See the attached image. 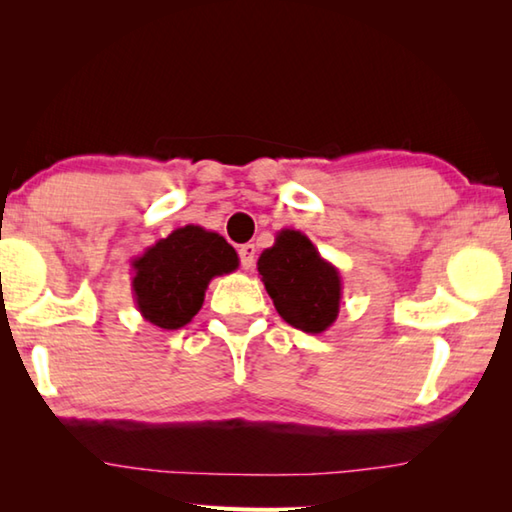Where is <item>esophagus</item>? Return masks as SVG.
Returning <instances> with one entry per match:
<instances>
[{
  "label": "esophagus",
  "mask_w": 512,
  "mask_h": 512,
  "mask_svg": "<svg viewBox=\"0 0 512 512\" xmlns=\"http://www.w3.org/2000/svg\"><path fill=\"white\" fill-rule=\"evenodd\" d=\"M255 257H257V248H255V244H244V246L239 248L241 266H244L246 271H253V266H255Z\"/></svg>",
  "instance_id": "34e87169"
}]
</instances>
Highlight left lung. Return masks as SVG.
Returning a JSON list of instances; mask_svg holds the SVG:
<instances>
[{"instance_id":"8db88e82","label":"left lung","mask_w":512,"mask_h":512,"mask_svg":"<svg viewBox=\"0 0 512 512\" xmlns=\"http://www.w3.org/2000/svg\"><path fill=\"white\" fill-rule=\"evenodd\" d=\"M257 271L273 305L291 327L323 334L341 309L343 282L332 262L300 230L284 228L257 259Z\"/></svg>"}]
</instances>
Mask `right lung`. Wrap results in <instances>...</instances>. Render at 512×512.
I'll return each instance as SVG.
<instances>
[{
    "label": "right lung",
    "instance_id": "1",
    "mask_svg": "<svg viewBox=\"0 0 512 512\" xmlns=\"http://www.w3.org/2000/svg\"><path fill=\"white\" fill-rule=\"evenodd\" d=\"M133 298L144 320L180 329L203 307L207 284L239 268V255L219 232L176 228L133 259Z\"/></svg>",
    "mask_w": 512,
    "mask_h": 512
}]
</instances>
